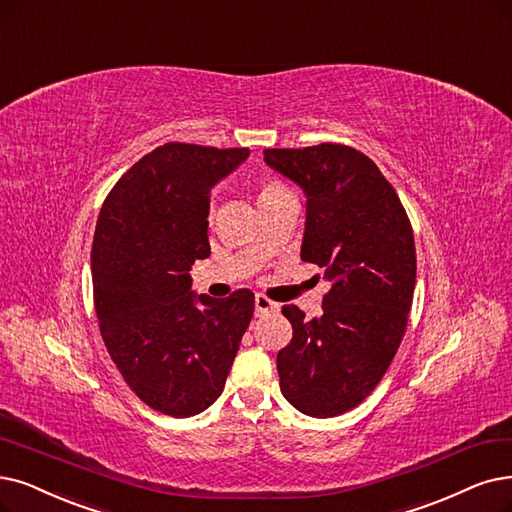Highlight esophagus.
I'll return each mask as SVG.
<instances>
[{"label":"esophagus","instance_id":"1","mask_svg":"<svg viewBox=\"0 0 512 512\" xmlns=\"http://www.w3.org/2000/svg\"><path fill=\"white\" fill-rule=\"evenodd\" d=\"M254 304H256V317H262V315L273 313V311H277V309H279V304H277V302L269 300L267 296H262V294H256Z\"/></svg>","mask_w":512,"mask_h":512}]
</instances>
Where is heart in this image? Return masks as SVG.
<instances>
[{"instance_id":"heart-1","label":"heart","mask_w":512,"mask_h":512,"mask_svg":"<svg viewBox=\"0 0 512 512\" xmlns=\"http://www.w3.org/2000/svg\"><path fill=\"white\" fill-rule=\"evenodd\" d=\"M279 191H283V187L279 185V182H273V180H264L262 185H260V191H258V201L267 199V197H271V195H275V193H279Z\"/></svg>"}]
</instances>
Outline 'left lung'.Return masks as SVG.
I'll list each match as a JSON object with an SVG mask.
<instances>
[{
	"label": "left lung",
	"instance_id": "1",
	"mask_svg": "<svg viewBox=\"0 0 512 512\" xmlns=\"http://www.w3.org/2000/svg\"><path fill=\"white\" fill-rule=\"evenodd\" d=\"M264 161L306 195L300 256L325 269L323 315L283 306L294 336L277 353L283 397L298 412L332 418L353 410L391 365L416 288L410 218L376 163L323 142L267 149Z\"/></svg>",
	"mask_w": 512,
	"mask_h": 512
}]
</instances>
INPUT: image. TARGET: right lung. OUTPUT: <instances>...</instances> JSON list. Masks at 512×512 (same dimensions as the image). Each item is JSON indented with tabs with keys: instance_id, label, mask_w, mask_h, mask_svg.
<instances>
[{
	"instance_id": "right-lung-1",
	"label": "right lung",
	"mask_w": 512,
	"mask_h": 512,
	"mask_svg": "<svg viewBox=\"0 0 512 512\" xmlns=\"http://www.w3.org/2000/svg\"><path fill=\"white\" fill-rule=\"evenodd\" d=\"M250 149L166 142L117 180L100 208L92 283L100 336L128 386L155 412L195 416L220 397L254 294L191 290L210 256V191Z\"/></svg>"
}]
</instances>
